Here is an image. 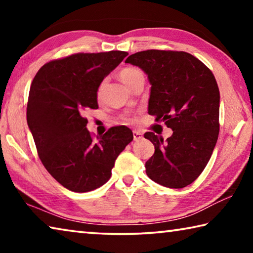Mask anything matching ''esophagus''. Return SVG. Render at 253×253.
<instances>
[{
	"label": "esophagus",
	"mask_w": 253,
	"mask_h": 253,
	"mask_svg": "<svg viewBox=\"0 0 253 253\" xmlns=\"http://www.w3.org/2000/svg\"><path fill=\"white\" fill-rule=\"evenodd\" d=\"M132 135H134V140L135 142H138V140L143 139V132L139 130H134L132 131Z\"/></svg>",
	"instance_id": "esophagus-1"
}]
</instances>
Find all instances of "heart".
I'll return each mask as SVG.
<instances>
[{"instance_id":"obj_1","label":"heart","mask_w":253,"mask_h":253,"mask_svg":"<svg viewBox=\"0 0 253 253\" xmlns=\"http://www.w3.org/2000/svg\"><path fill=\"white\" fill-rule=\"evenodd\" d=\"M119 78H121L123 83L125 84L129 89H131L132 85H135L137 83H139V81L145 80L143 72L139 69H137V68H132V67L123 69L121 72H119ZM106 84H107V80L105 79L101 81L99 85H98V88H97L98 99H100V98L102 97V93H104V91H105ZM123 121L125 123H132L134 122V118H131L129 116H125L123 118Z\"/></svg>"}]
</instances>
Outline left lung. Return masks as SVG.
<instances>
[{"label": "left lung", "mask_w": 253, "mask_h": 253, "mask_svg": "<svg viewBox=\"0 0 253 253\" xmlns=\"http://www.w3.org/2000/svg\"><path fill=\"white\" fill-rule=\"evenodd\" d=\"M125 62L147 75L148 114L173 130L166 140L152 131L144 135L155 146L146 174L166 187L190 185L203 172L219 136L220 91L212 71L184 51H140Z\"/></svg>", "instance_id": "obj_1"}]
</instances>
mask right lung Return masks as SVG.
<instances>
[{"mask_svg":"<svg viewBox=\"0 0 253 253\" xmlns=\"http://www.w3.org/2000/svg\"><path fill=\"white\" fill-rule=\"evenodd\" d=\"M128 53H76L40 68L31 84L27 122L45 169L62 186L84 193L108 181L115 161L134 136L111 127L93 139L84 117L97 109V88Z\"/></svg>","mask_w":253,"mask_h":253,"instance_id":"1","label":"right lung"}]
</instances>
